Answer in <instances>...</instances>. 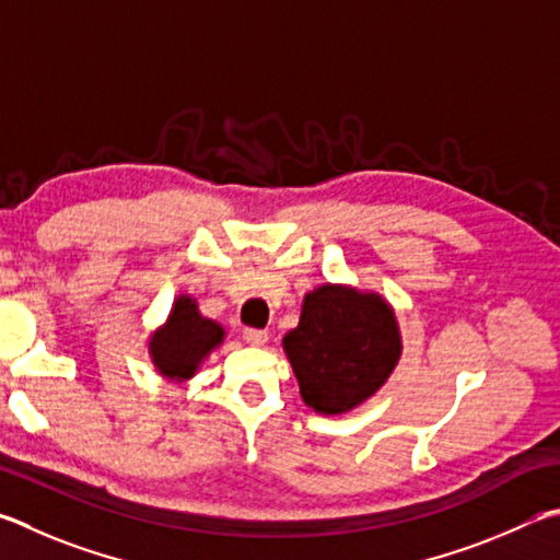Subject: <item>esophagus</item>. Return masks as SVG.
<instances>
[{
    "label": "esophagus",
    "instance_id": "esophagus-1",
    "mask_svg": "<svg viewBox=\"0 0 560 560\" xmlns=\"http://www.w3.org/2000/svg\"><path fill=\"white\" fill-rule=\"evenodd\" d=\"M245 342L252 345V348H261V345L269 342V332H267V330L247 328V330H245Z\"/></svg>",
    "mask_w": 560,
    "mask_h": 560
}]
</instances>
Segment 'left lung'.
Masks as SVG:
<instances>
[{
    "instance_id": "1",
    "label": "left lung",
    "mask_w": 560,
    "mask_h": 560,
    "mask_svg": "<svg viewBox=\"0 0 560 560\" xmlns=\"http://www.w3.org/2000/svg\"><path fill=\"white\" fill-rule=\"evenodd\" d=\"M281 345L301 399L323 416L348 413L372 399L404 350L399 320L382 293L330 281L303 296L299 325Z\"/></svg>"
}]
</instances>
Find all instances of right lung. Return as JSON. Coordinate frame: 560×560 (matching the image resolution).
<instances>
[{
	"label": "right lung",
	"instance_id": "add662e5",
	"mask_svg": "<svg viewBox=\"0 0 560 560\" xmlns=\"http://www.w3.org/2000/svg\"><path fill=\"white\" fill-rule=\"evenodd\" d=\"M225 335L218 320L200 313L198 299L178 293L166 320L151 330L147 350L161 377L183 384L196 377L202 362L225 342Z\"/></svg>",
	"mask_w": 560,
	"mask_h": 560
}]
</instances>
